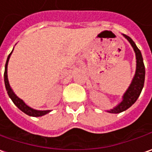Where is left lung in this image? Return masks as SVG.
I'll return each mask as SVG.
<instances>
[{
  "label": "left lung",
  "instance_id": "8db88e82",
  "mask_svg": "<svg viewBox=\"0 0 152 152\" xmlns=\"http://www.w3.org/2000/svg\"><path fill=\"white\" fill-rule=\"evenodd\" d=\"M123 36L126 37L129 42L132 46L133 49L135 53V58H136V69H135V74L134 78L132 79L131 85L123 95V99L117 106L111 109L110 110H108L110 113L113 114H118L126 110L130 107L135 104V102L137 100L138 97L140 96L141 90L144 86V82H145V65L143 62V58L141 53L139 50V48L136 47L134 41L131 39L130 37L123 34Z\"/></svg>",
  "mask_w": 152,
  "mask_h": 152
}]
</instances>
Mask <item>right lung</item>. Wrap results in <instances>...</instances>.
Segmentation results:
<instances>
[{
    "mask_svg": "<svg viewBox=\"0 0 152 152\" xmlns=\"http://www.w3.org/2000/svg\"><path fill=\"white\" fill-rule=\"evenodd\" d=\"M12 53V52L8 55L7 63H6V66H5V73H4V81H5V85H6V88H7V94H8L9 97L11 98L12 102L15 104V105L19 110H21V111L26 114L27 115L33 117H39L42 116V115H44L46 114L49 113L50 110H34V109L29 107L28 105H26V104L24 103V101L22 99H21L20 98L17 97V95L15 94V93L13 92V90H12L10 84H9V81H8V78H7V65H8V62H9V59H10V57H11Z\"/></svg>",
    "mask_w": 152,
    "mask_h": 152,
    "instance_id": "1",
    "label": "right lung"
}]
</instances>
